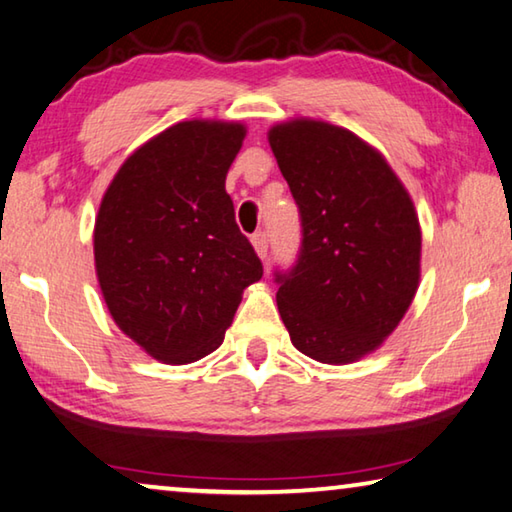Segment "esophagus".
<instances>
[{"label":"esophagus","instance_id":"1","mask_svg":"<svg viewBox=\"0 0 512 512\" xmlns=\"http://www.w3.org/2000/svg\"><path fill=\"white\" fill-rule=\"evenodd\" d=\"M250 241H253V246H255V253L262 257V259H266L269 257V237H266V232H255L253 237H250Z\"/></svg>","mask_w":512,"mask_h":512}]
</instances>
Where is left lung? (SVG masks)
<instances>
[{
    "label": "left lung",
    "mask_w": 512,
    "mask_h": 512,
    "mask_svg": "<svg viewBox=\"0 0 512 512\" xmlns=\"http://www.w3.org/2000/svg\"><path fill=\"white\" fill-rule=\"evenodd\" d=\"M303 241L275 273L291 344L323 364L376 351L419 287V218L383 154L344 127L294 118L269 129Z\"/></svg>",
    "instance_id": "8db88e82"
}]
</instances>
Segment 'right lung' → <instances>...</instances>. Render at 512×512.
Wrapping results in <instances>:
<instances>
[{
	"label": "right lung",
	"mask_w": 512,
	"mask_h": 512,
	"mask_svg": "<svg viewBox=\"0 0 512 512\" xmlns=\"http://www.w3.org/2000/svg\"><path fill=\"white\" fill-rule=\"evenodd\" d=\"M243 139L241 123H177L129 154L100 202L93 253L104 303L159 362L216 351L243 289L264 273L225 191Z\"/></svg>",
	"instance_id": "right-lung-1"
}]
</instances>
